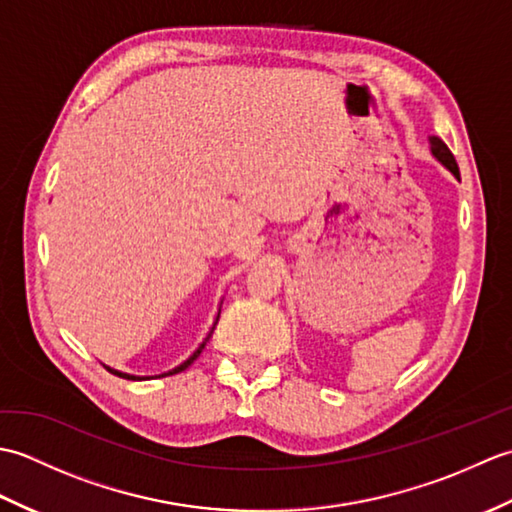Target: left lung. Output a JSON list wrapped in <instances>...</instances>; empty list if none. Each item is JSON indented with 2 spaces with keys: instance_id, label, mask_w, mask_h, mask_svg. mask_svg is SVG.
Returning a JSON list of instances; mask_svg holds the SVG:
<instances>
[{
  "instance_id": "8db88e82",
  "label": "left lung",
  "mask_w": 512,
  "mask_h": 512,
  "mask_svg": "<svg viewBox=\"0 0 512 512\" xmlns=\"http://www.w3.org/2000/svg\"><path fill=\"white\" fill-rule=\"evenodd\" d=\"M429 147H431V154L436 158L442 167H447L455 178L460 180V169H458V162H455L453 154L449 151V147L442 143L438 136H429Z\"/></svg>"
}]
</instances>
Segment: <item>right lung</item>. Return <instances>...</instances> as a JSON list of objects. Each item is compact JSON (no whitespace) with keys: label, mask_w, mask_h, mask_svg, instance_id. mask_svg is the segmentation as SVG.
Returning <instances> with one entry per match:
<instances>
[{"label":"right lung","mask_w":512,"mask_h":512,"mask_svg":"<svg viewBox=\"0 0 512 512\" xmlns=\"http://www.w3.org/2000/svg\"><path fill=\"white\" fill-rule=\"evenodd\" d=\"M222 308V306H220ZM217 321H220V310H217V317H215V321H213V328L209 330V334H206L204 336V341L198 345V347H195V352L187 358V361H182L178 367H173V369H169V372H165V374H158L156 378H162V376H171V374H178V372H184V369H187L193 361H195V358H198L200 354H202V350H204V345L206 343H209V339H211V334H213V330H215V325H217ZM107 369H110V372L112 374H118V376H123V378H129V380H143V378H149V376H134V374H125V372H118V369H112V367H107ZM151 378H154V376H151Z\"/></svg>","instance_id":"right-lung-1"}]
</instances>
